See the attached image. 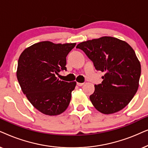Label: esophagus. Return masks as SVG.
Wrapping results in <instances>:
<instances>
[{"label": "esophagus", "mask_w": 148, "mask_h": 148, "mask_svg": "<svg viewBox=\"0 0 148 148\" xmlns=\"http://www.w3.org/2000/svg\"><path fill=\"white\" fill-rule=\"evenodd\" d=\"M77 85L79 86H82V85H84V83H80V82H77Z\"/></svg>", "instance_id": "1"}]
</instances>
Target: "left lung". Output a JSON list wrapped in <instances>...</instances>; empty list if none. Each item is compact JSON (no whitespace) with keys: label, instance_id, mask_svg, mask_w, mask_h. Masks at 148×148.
<instances>
[{"label":"left lung","instance_id":"obj_1","mask_svg":"<svg viewBox=\"0 0 148 148\" xmlns=\"http://www.w3.org/2000/svg\"><path fill=\"white\" fill-rule=\"evenodd\" d=\"M76 48L84 51L96 70L105 73L90 95L94 107L105 114L123 110L137 92L141 76L140 62L133 48L111 36L80 42Z\"/></svg>","mask_w":148,"mask_h":148}]
</instances>
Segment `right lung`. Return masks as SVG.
I'll use <instances>...</instances> for the list:
<instances>
[{
	"label": "right lung",
	"mask_w": 148,
	"mask_h": 148,
	"mask_svg": "<svg viewBox=\"0 0 148 148\" xmlns=\"http://www.w3.org/2000/svg\"><path fill=\"white\" fill-rule=\"evenodd\" d=\"M75 45L42 41L25 49L19 56V85L32 105L42 114L59 115L68 107L76 82L63 81L56 76L66 70V57Z\"/></svg>",
	"instance_id": "add662e5"
}]
</instances>
